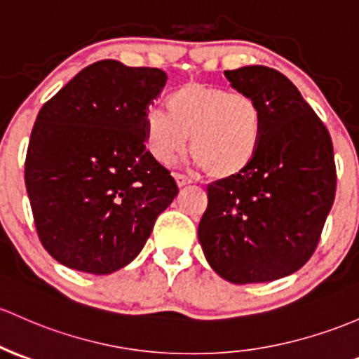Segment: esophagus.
Segmentation results:
<instances>
[{"label":"esophagus","instance_id":"obj_1","mask_svg":"<svg viewBox=\"0 0 359 359\" xmlns=\"http://www.w3.org/2000/svg\"><path fill=\"white\" fill-rule=\"evenodd\" d=\"M173 177H175V182L179 187H184V186H187V184H191V179L186 175H182V173H175Z\"/></svg>","mask_w":359,"mask_h":359}]
</instances>
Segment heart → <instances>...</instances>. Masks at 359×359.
<instances>
[{
  "instance_id": "1",
  "label": "heart",
  "mask_w": 359,
  "mask_h": 359,
  "mask_svg": "<svg viewBox=\"0 0 359 359\" xmlns=\"http://www.w3.org/2000/svg\"><path fill=\"white\" fill-rule=\"evenodd\" d=\"M144 133L148 151L163 165L186 151L191 136L196 167L216 179H226L254 158L262 114L249 93L189 81L168 97V112L158 107L148 110Z\"/></svg>"
}]
</instances>
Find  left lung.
Returning a JSON list of instances; mask_svg holds the SVG:
<instances>
[{
    "label": "left lung",
    "mask_w": 359,
    "mask_h": 359,
    "mask_svg": "<svg viewBox=\"0 0 359 359\" xmlns=\"http://www.w3.org/2000/svg\"><path fill=\"white\" fill-rule=\"evenodd\" d=\"M255 98L262 133L254 158L208 186L198 238L216 274L233 285L297 273L312 257L336 194L329 131L283 73L267 66L224 71Z\"/></svg>",
    "instance_id": "1"
}]
</instances>
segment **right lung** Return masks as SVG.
<instances>
[{
  "instance_id": "obj_1",
  "label": "right lung",
  "mask_w": 359,
  "mask_h": 359,
  "mask_svg": "<svg viewBox=\"0 0 359 359\" xmlns=\"http://www.w3.org/2000/svg\"><path fill=\"white\" fill-rule=\"evenodd\" d=\"M165 83L158 68L104 59L39 110L25 186L39 238L62 266L90 274L122 269L179 194L144 147V117Z\"/></svg>"
}]
</instances>
